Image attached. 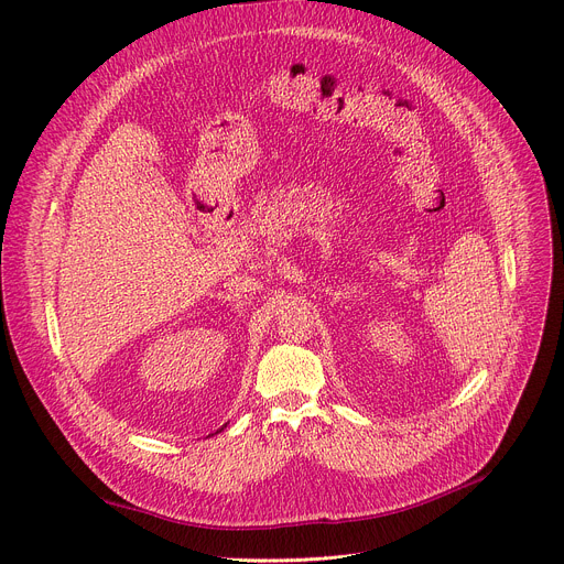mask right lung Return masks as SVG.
<instances>
[{"label": "right lung", "instance_id": "add662e5", "mask_svg": "<svg viewBox=\"0 0 564 564\" xmlns=\"http://www.w3.org/2000/svg\"><path fill=\"white\" fill-rule=\"evenodd\" d=\"M223 429H225V426H223ZM223 429H220V431H223ZM220 431H216V433H220Z\"/></svg>", "mask_w": 564, "mask_h": 564}]
</instances>
